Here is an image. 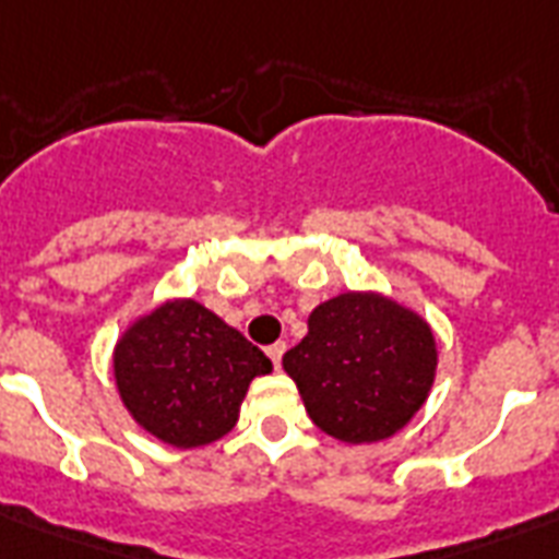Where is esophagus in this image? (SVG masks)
Returning <instances> with one entry per match:
<instances>
[{
    "label": "esophagus",
    "instance_id": "esophagus-1",
    "mask_svg": "<svg viewBox=\"0 0 559 559\" xmlns=\"http://www.w3.org/2000/svg\"><path fill=\"white\" fill-rule=\"evenodd\" d=\"M284 350H287V345H284V342H275V345H270V348H266V357L272 359V366L275 368H281V357H284Z\"/></svg>",
    "mask_w": 559,
    "mask_h": 559
}]
</instances>
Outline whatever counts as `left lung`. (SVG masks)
<instances>
[{
	"label": "left lung",
	"instance_id": "8db88e82",
	"mask_svg": "<svg viewBox=\"0 0 559 559\" xmlns=\"http://www.w3.org/2000/svg\"><path fill=\"white\" fill-rule=\"evenodd\" d=\"M310 331L284 354L307 415L348 443L389 438L432 389L438 350L429 324L377 293H345L310 313Z\"/></svg>",
	"mask_w": 559,
	"mask_h": 559
}]
</instances>
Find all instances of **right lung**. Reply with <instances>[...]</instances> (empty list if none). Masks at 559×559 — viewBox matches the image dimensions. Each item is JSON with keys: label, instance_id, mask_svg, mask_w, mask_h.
Here are the masks:
<instances>
[{"label": "right lung", "instance_id": "right-lung-1", "mask_svg": "<svg viewBox=\"0 0 559 559\" xmlns=\"http://www.w3.org/2000/svg\"><path fill=\"white\" fill-rule=\"evenodd\" d=\"M272 362L197 301H168L124 333L116 382L130 415L170 447H202L237 424L240 403Z\"/></svg>", "mask_w": 559, "mask_h": 559}]
</instances>
